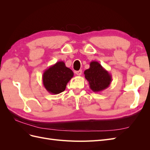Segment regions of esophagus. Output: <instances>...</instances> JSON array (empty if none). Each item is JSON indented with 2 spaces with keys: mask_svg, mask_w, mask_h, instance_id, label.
<instances>
[{
  "mask_svg": "<svg viewBox=\"0 0 150 150\" xmlns=\"http://www.w3.org/2000/svg\"><path fill=\"white\" fill-rule=\"evenodd\" d=\"M75 73L78 75V76H81V74H82V70H79V71H75Z\"/></svg>",
  "mask_w": 150,
  "mask_h": 150,
  "instance_id": "1",
  "label": "esophagus"
}]
</instances>
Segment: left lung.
Here are the masks:
<instances>
[{"mask_svg":"<svg viewBox=\"0 0 150 150\" xmlns=\"http://www.w3.org/2000/svg\"><path fill=\"white\" fill-rule=\"evenodd\" d=\"M89 66V69L84 71V74L91 89L98 93L108 88L112 81L111 75L97 61H91Z\"/></svg>","mask_w":150,"mask_h":150,"instance_id":"left-lung-1","label":"left lung"}]
</instances>
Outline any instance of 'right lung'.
<instances>
[{"instance_id":"add662e5","label":"right lung","mask_w":150,"mask_h":150,"mask_svg":"<svg viewBox=\"0 0 150 150\" xmlns=\"http://www.w3.org/2000/svg\"><path fill=\"white\" fill-rule=\"evenodd\" d=\"M73 76V72L66 66L64 62L59 61L44 71L42 83L49 93L57 94L66 89L67 84Z\"/></svg>"}]
</instances>
